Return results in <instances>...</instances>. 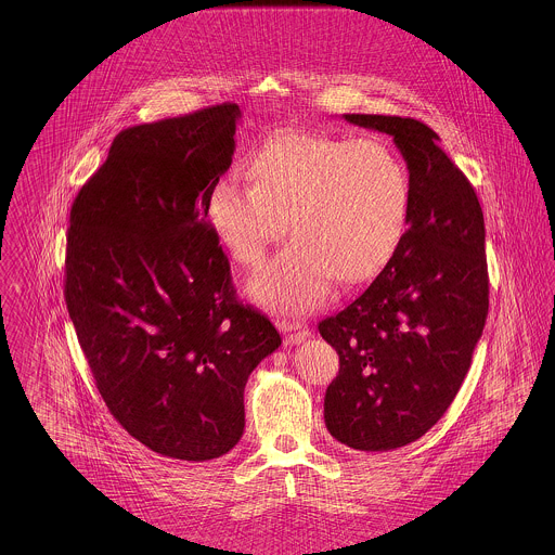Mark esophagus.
<instances>
[{
	"label": "esophagus",
	"mask_w": 555,
	"mask_h": 555,
	"mask_svg": "<svg viewBox=\"0 0 555 555\" xmlns=\"http://www.w3.org/2000/svg\"><path fill=\"white\" fill-rule=\"evenodd\" d=\"M276 326L281 328V333H283L285 344L287 345L304 344V341L310 337L308 326H304V324L297 322V320H285V318H283V320L276 322Z\"/></svg>",
	"instance_id": "esophagus-1"
}]
</instances>
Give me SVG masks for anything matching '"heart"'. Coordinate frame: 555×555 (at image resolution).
<instances>
[{
  "mask_svg": "<svg viewBox=\"0 0 555 555\" xmlns=\"http://www.w3.org/2000/svg\"><path fill=\"white\" fill-rule=\"evenodd\" d=\"M249 183L227 177L210 191L208 220L238 264L262 262L272 241L289 245L251 279L249 295L276 312H306L335 276L362 283L378 274L405 237L412 175L380 137L279 134L256 152Z\"/></svg>",
  "mask_w": 555,
  "mask_h": 555,
  "instance_id": "obj_1",
  "label": "heart"
}]
</instances>
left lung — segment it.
<instances>
[{"mask_svg": "<svg viewBox=\"0 0 555 555\" xmlns=\"http://www.w3.org/2000/svg\"><path fill=\"white\" fill-rule=\"evenodd\" d=\"M393 137L412 175L396 256L349 306L318 322L339 353L324 423L344 446L387 451L421 439L448 412L489 312L485 218L475 186L421 120L345 114Z\"/></svg>", "mask_w": 555, "mask_h": 555, "instance_id": "left-lung-1", "label": "left lung"}]
</instances>
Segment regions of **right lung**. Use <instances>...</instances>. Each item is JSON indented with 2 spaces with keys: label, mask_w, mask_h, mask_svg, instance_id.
Segmentation results:
<instances>
[{
  "label": "right lung",
  "mask_w": 555,
  "mask_h": 555,
  "mask_svg": "<svg viewBox=\"0 0 555 555\" xmlns=\"http://www.w3.org/2000/svg\"><path fill=\"white\" fill-rule=\"evenodd\" d=\"M237 104L118 132L70 210L64 297L112 416L145 448L206 462L235 448L243 391L281 345L243 306L208 220Z\"/></svg>",
  "instance_id": "add662e5"
}]
</instances>
